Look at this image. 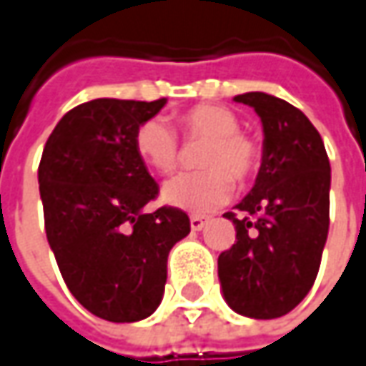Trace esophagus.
<instances>
[{
    "label": "esophagus",
    "instance_id": "esophagus-1",
    "mask_svg": "<svg viewBox=\"0 0 366 366\" xmlns=\"http://www.w3.org/2000/svg\"><path fill=\"white\" fill-rule=\"evenodd\" d=\"M206 222H208V220L202 218V216H192V218H190V228H192L194 232H198V230H202L204 226H206Z\"/></svg>",
    "mask_w": 366,
    "mask_h": 366
}]
</instances>
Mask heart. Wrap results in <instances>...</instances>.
<instances>
[{
    "instance_id": "heart-1",
    "label": "heart",
    "mask_w": 366,
    "mask_h": 366,
    "mask_svg": "<svg viewBox=\"0 0 366 366\" xmlns=\"http://www.w3.org/2000/svg\"><path fill=\"white\" fill-rule=\"evenodd\" d=\"M188 138L206 140L200 152L204 170L182 174L164 186L162 200L174 208L206 214L230 198L236 178L248 182L260 166V148L252 138L238 132L234 112L222 106L200 104L178 116ZM134 146L142 162L154 172L170 174L178 166V142L162 120H148L138 126Z\"/></svg>"
}]
</instances>
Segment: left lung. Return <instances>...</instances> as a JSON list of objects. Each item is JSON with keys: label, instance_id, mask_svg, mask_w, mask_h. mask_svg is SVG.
<instances>
[{"label": "left lung", "instance_id": "left-lung-1", "mask_svg": "<svg viewBox=\"0 0 366 366\" xmlns=\"http://www.w3.org/2000/svg\"><path fill=\"white\" fill-rule=\"evenodd\" d=\"M234 102L254 108L262 122V164L236 212L224 214L236 244L218 256V278L234 312L278 319L307 297L319 272L329 234V156L292 104L264 92Z\"/></svg>", "mask_w": 366, "mask_h": 366}]
</instances>
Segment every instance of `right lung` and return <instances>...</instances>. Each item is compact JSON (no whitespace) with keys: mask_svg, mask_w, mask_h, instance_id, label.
Wrapping results in <instances>:
<instances>
[{"mask_svg":"<svg viewBox=\"0 0 366 366\" xmlns=\"http://www.w3.org/2000/svg\"><path fill=\"white\" fill-rule=\"evenodd\" d=\"M166 106L98 98L69 110L49 134L37 170L49 248L69 292L92 315L136 322L160 307L186 212L146 214L158 184L136 152L138 126Z\"/></svg>","mask_w":366,"mask_h":366,"instance_id":"obj_1","label":"right lung"}]
</instances>
